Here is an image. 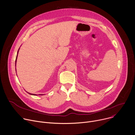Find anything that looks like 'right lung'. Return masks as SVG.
I'll use <instances>...</instances> for the list:
<instances>
[{"mask_svg":"<svg viewBox=\"0 0 135 135\" xmlns=\"http://www.w3.org/2000/svg\"><path fill=\"white\" fill-rule=\"evenodd\" d=\"M18 52H17V54H18ZM17 56H16V60H15V62H16V59H17ZM15 65H16V63H15ZM29 94H31V95H36V94H31V93H28ZM39 95H43V94H39Z\"/></svg>","mask_w":135,"mask_h":135,"instance_id":"obj_1","label":"right lung"}]
</instances>
